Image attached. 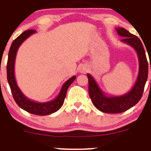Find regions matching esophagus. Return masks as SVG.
Masks as SVG:
<instances>
[{
    "mask_svg": "<svg viewBox=\"0 0 151 151\" xmlns=\"http://www.w3.org/2000/svg\"><path fill=\"white\" fill-rule=\"evenodd\" d=\"M87 71V68L85 66H81L80 68V72L81 73H85Z\"/></svg>",
    "mask_w": 151,
    "mask_h": 151,
    "instance_id": "obj_1",
    "label": "esophagus"
}]
</instances>
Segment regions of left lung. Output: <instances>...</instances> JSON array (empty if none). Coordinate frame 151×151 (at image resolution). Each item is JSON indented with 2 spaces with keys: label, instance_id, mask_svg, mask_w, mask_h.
I'll list each match as a JSON object with an SVG mask.
<instances>
[{
  "label": "left lung",
  "instance_id": "1",
  "mask_svg": "<svg viewBox=\"0 0 151 151\" xmlns=\"http://www.w3.org/2000/svg\"><path fill=\"white\" fill-rule=\"evenodd\" d=\"M121 41L135 50L139 60V72L134 86L126 94L120 96H108L100 88L93 76L87 74L89 82V95L93 105L104 113L119 114L126 111L139 102L147 80L148 63L142 42L137 36L122 27L116 28ZM151 71V69H150Z\"/></svg>",
  "mask_w": 151,
  "mask_h": 151
}]
</instances>
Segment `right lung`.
Segmentation results:
<instances>
[{
    "label": "right lung",
    "instance_id": "add662e5",
    "mask_svg": "<svg viewBox=\"0 0 151 151\" xmlns=\"http://www.w3.org/2000/svg\"><path fill=\"white\" fill-rule=\"evenodd\" d=\"M35 32L36 31L33 29L27 30V31L22 32L18 37H17L13 41L10 50L9 51L7 66H6L7 80L9 86H10L11 90H12V96L14 97V101L20 108L32 114L46 116L55 113V111L61 109L63 102H64L68 88L72 83L73 81L76 79V76H73L72 77H71L70 79L66 81L63 85L58 96L55 99L50 101H47V102L45 103H38L29 99L22 93L21 90L17 85L15 75H14V65H15L16 56H17V50L22 44V42Z\"/></svg>",
    "mask_w": 151,
    "mask_h": 151
}]
</instances>
